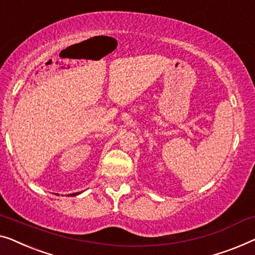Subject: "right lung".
Here are the masks:
<instances>
[{
  "instance_id": "add662e5",
  "label": "right lung",
  "mask_w": 255,
  "mask_h": 255,
  "mask_svg": "<svg viewBox=\"0 0 255 255\" xmlns=\"http://www.w3.org/2000/svg\"><path fill=\"white\" fill-rule=\"evenodd\" d=\"M78 193H72V195H77Z\"/></svg>"
}]
</instances>
